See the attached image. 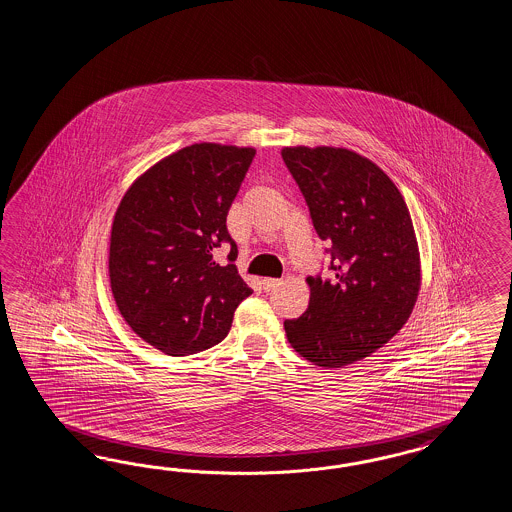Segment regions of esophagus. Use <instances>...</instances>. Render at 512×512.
Instances as JSON below:
<instances>
[{"mask_svg": "<svg viewBox=\"0 0 512 512\" xmlns=\"http://www.w3.org/2000/svg\"><path fill=\"white\" fill-rule=\"evenodd\" d=\"M261 285H263L264 291L268 293V291H274V289H278L279 285H281V279L264 278Z\"/></svg>", "mask_w": 512, "mask_h": 512, "instance_id": "obj_1", "label": "esophagus"}]
</instances>
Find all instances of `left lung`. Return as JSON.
<instances>
[{"label":"left lung","mask_w":512,"mask_h":512,"mask_svg":"<svg viewBox=\"0 0 512 512\" xmlns=\"http://www.w3.org/2000/svg\"><path fill=\"white\" fill-rule=\"evenodd\" d=\"M281 157L330 248L332 278L310 276V306L283 326L298 355L323 368L370 357L409 319L420 289L419 246L402 193L345 148H283Z\"/></svg>","instance_id":"1"}]
</instances>
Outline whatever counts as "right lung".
<instances>
[{"label":"right lung","mask_w":512,"mask_h":512,"mask_svg":"<svg viewBox=\"0 0 512 512\" xmlns=\"http://www.w3.org/2000/svg\"><path fill=\"white\" fill-rule=\"evenodd\" d=\"M253 157V148L191 144L144 172L116 210L112 295L125 323L165 355L214 347L253 293L238 276V248L227 231ZM221 243L232 248L225 267L213 257Z\"/></svg>","instance_id":"obj_1"}]
</instances>
